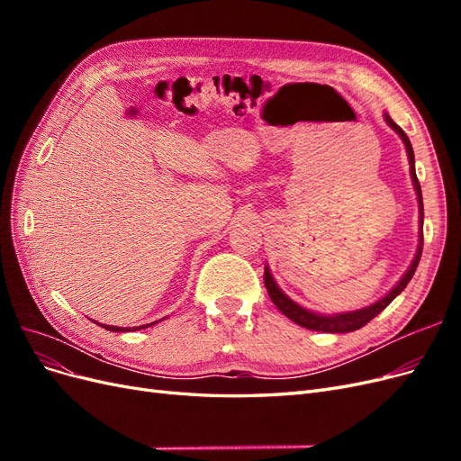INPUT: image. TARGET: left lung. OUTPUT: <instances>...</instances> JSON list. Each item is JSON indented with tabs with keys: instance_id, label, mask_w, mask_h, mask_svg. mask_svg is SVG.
Returning <instances> with one entry per match:
<instances>
[{
	"instance_id": "8db88e82",
	"label": "left lung",
	"mask_w": 461,
	"mask_h": 461,
	"mask_svg": "<svg viewBox=\"0 0 461 461\" xmlns=\"http://www.w3.org/2000/svg\"><path fill=\"white\" fill-rule=\"evenodd\" d=\"M386 122L393 127L400 138L403 140V144H406V149H408V158H410V171H411V178H413V186H415V192H417V198H420V207H421V225H423V196H421V186H420V180H417V175H415V161H413V148L410 144V138L406 136V132H403L398 124L390 119L386 115ZM420 249H417V256L411 263V267L408 269V273L402 276V281L388 292V294L375 302L373 305H369V308H364V310H357V312H352V313H340V315H332V317H325V315H317V313H312L308 310L300 308L298 303L292 302L288 296H285V292H281V288L276 286V283L273 281V276L269 273V269L265 267V286H267V292H269V298L273 300V303L276 305L278 310H281L288 319L294 321V323H298L300 327H305L310 330H323V332H352V330H357L364 325H367L369 321L373 317L379 315L386 305L393 302L400 292L408 286V283L411 281V276L417 269V265H420V259H421V252H423V229H421V236H420Z\"/></svg>"
}]
</instances>
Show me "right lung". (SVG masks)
<instances>
[{
  "label": "right lung",
  "instance_id": "add662e5",
  "mask_svg": "<svg viewBox=\"0 0 461 461\" xmlns=\"http://www.w3.org/2000/svg\"><path fill=\"white\" fill-rule=\"evenodd\" d=\"M149 325H153V323H149ZM102 327H105L107 330H113V332H122V330H132V329H122V327H111V325H102ZM144 327H148V325H144ZM144 327H134V330H136V329H144Z\"/></svg>",
  "mask_w": 461,
  "mask_h": 461
}]
</instances>
